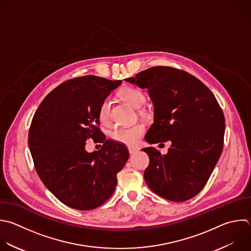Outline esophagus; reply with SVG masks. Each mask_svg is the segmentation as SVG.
<instances>
[{
    "mask_svg": "<svg viewBox=\"0 0 251 251\" xmlns=\"http://www.w3.org/2000/svg\"><path fill=\"white\" fill-rule=\"evenodd\" d=\"M137 151H138V149H137V148H135V147H128V152H129V154H130V155L135 154Z\"/></svg>",
    "mask_w": 251,
    "mask_h": 251,
    "instance_id": "obj_1",
    "label": "esophagus"
}]
</instances>
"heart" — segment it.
<instances>
[{
    "label": "heart",
    "instance_id": "heart-1",
    "mask_svg": "<svg viewBox=\"0 0 251 251\" xmlns=\"http://www.w3.org/2000/svg\"><path fill=\"white\" fill-rule=\"evenodd\" d=\"M121 98L132 108H139L145 101V96L142 91L132 87L124 88L121 93ZM110 100L106 99L100 106L99 119L103 124L109 122ZM145 127L142 124H135L126 126H116L110 133L111 138L119 143L125 145H134L144 133Z\"/></svg>",
    "mask_w": 251,
    "mask_h": 251
}]
</instances>
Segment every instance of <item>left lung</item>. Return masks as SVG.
Segmentation results:
<instances>
[{"label": "left lung", "instance_id": "left-lung-1", "mask_svg": "<svg viewBox=\"0 0 251 251\" xmlns=\"http://www.w3.org/2000/svg\"><path fill=\"white\" fill-rule=\"evenodd\" d=\"M148 89L154 123L145 140L170 141L167 154L143 148L149 156L144 179L156 194L176 202L192 198L206 184L223 150L225 118L209 88L193 75L154 67L125 79Z\"/></svg>", "mask_w": 251, "mask_h": 251}]
</instances>
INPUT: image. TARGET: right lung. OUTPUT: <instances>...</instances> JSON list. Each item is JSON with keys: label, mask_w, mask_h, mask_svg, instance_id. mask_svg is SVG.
<instances>
[{"label": "right lung", "mask_w": 251, "mask_h": 251, "mask_svg": "<svg viewBox=\"0 0 251 251\" xmlns=\"http://www.w3.org/2000/svg\"><path fill=\"white\" fill-rule=\"evenodd\" d=\"M122 84L86 75L68 80L50 92L32 119L28 147L38 176L64 204L77 210H92L115 191L117 174L128 151L96 127L103 101ZM102 137L99 151L87 152L86 140Z\"/></svg>", "instance_id": "1"}]
</instances>
